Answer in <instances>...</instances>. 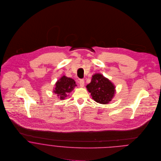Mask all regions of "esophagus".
Wrapping results in <instances>:
<instances>
[{
	"label": "esophagus",
	"mask_w": 161,
	"mask_h": 161,
	"mask_svg": "<svg viewBox=\"0 0 161 161\" xmlns=\"http://www.w3.org/2000/svg\"><path fill=\"white\" fill-rule=\"evenodd\" d=\"M79 84H80V87H83L84 86V79H80Z\"/></svg>",
	"instance_id": "obj_1"
}]
</instances>
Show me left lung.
Wrapping results in <instances>:
<instances>
[{"label": "left lung", "instance_id": "1", "mask_svg": "<svg viewBox=\"0 0 161 161\" xmlns=\"http://www.w3.org/2000/svg\"><path fill=\"white\" fill-rule=\"evenodd\" d=\"M92 98L97 103L107 104L115 96V85L101 74L96 73L92 75L91 82L87 86Z\"/></svg>", "mask_w": 161, "mask_h": 161}]
</instances>
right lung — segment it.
Instances as JSON below:
<instances>
[{"mask_svg":"<svg viewBox=\"0 0 161 161\" xmlns=\"http://www.w3.org/2000/svg\"><path fill=\"white\" fill-rule=\"evenodd\" d=\"M75 82L74 79L66 75L62 76L55 84V87L53 92L57 95L58 98L64 100L68 97L69 93L76 87Z\"/></svg>","mask_w":161,"mask_h":161,"instance_id":"right-lung-1","label":"right lung"}]
</instances>
